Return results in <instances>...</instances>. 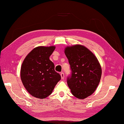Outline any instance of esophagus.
<instances>
[{"label":"esophagus","instance_id":"1","mask_svg":"<svg viewBox=\"0 0 124 124\" xmlns=\"http://www.w3.org/2000/svg\"><path fill=\"white\" fill-rule=\"evenodd\" d=\"M60 75H61V79H64V73H61V74H60Z\"/></svg>","mask_w":124,"mask_h":124}]
</instances>
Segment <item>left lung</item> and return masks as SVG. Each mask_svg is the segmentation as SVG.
Segmentation results:
<instances>
[{
	"label": "left lung",
	"mask_w": 124,
	"mask_h": 124,
	"mask_svg": "<svg viewBox=\"0 0 124 124\" xmlns=\"http://www.w3.org/2000/svg\"><path fill=\"white\" fill-rule=\"evenodd\" d=\"M64 53L72 71L67 83L74 97L83 99L93 94L101 79L102 70L96 56L85 46H67Z\"/></svg>",
	"instance_id": "left-lung-1"
}]
</instances>
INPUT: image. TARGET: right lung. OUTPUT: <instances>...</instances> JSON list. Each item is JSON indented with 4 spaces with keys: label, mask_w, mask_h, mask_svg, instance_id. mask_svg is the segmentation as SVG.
Listing matches in <instances>:
<instances>
[{
    "label": "right lung",
    "mask_w": 124,
    "mask_h": 124,
    "mask_svg": "<svg viewBox=\"0 0 124 124\" xmlns=\"http://www.w3.org/2000/svg\"><path fill=\"white\" fill-rule=\"evenodd\" d=\"M55 46L36 47L26 56L21 69L23 85L30 94L44 99L52 93L61 76L54 70V64L50 56Z\"/></svg>",
    "instance_id": "1"
}]
</instances>
